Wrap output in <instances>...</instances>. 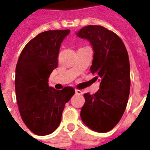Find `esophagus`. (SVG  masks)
Masks as SVG:
<instances>
[{"label":"esophagus","instance_id":"esophagus-1","mask_svg":"<svg viewBox=\"0 0 150 150\" xmlns=\"http://www.w3.org/2000/svg\"><path fill=\"white\" fill-rule=\"evenodd\" d=\"M75 94H82V91L80 90H75Z\"/></svg>","mask_w":150,"mask_h":150}]
</instances>
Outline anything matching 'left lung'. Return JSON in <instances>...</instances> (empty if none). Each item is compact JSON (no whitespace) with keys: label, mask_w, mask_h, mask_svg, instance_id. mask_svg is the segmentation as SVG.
Segmentation results:
<instances>
[{"label":"left lung","mask_w":150,"mask_h":150,"mask_svg":"<svg viewBox=\"0 0 150 150\" xmlns=\"http://www.w3.org/2000/svg\"><path fill=\"white\" fill-rule=\"evenodd\" d=\"M93 47L90 71L100 78L99 90L84 94L81 111L84 124L93 131L107 132L119 123L130 92V64L127 49L119 36L102 26H85L76 33ZM94 77V78H95Z\"/></svg>","instance_id":"left-lung-1"}]
</instances>
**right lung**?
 I'll return each instance as SVG.
<instances>
[{
  "label": "right lung",
  "instance_id": "add662e5",
  "mask_svg": "<svg viewBox=\"0 0 150 150\" xmlns=\"http://www.w3.org/2000/svg\"><path fill=\"white\" fill-rule=\"evenodd\" d=\"M69 30L39 34L23 48L15 74V91L22 120L33 133L51 134L59 127L65 103L75 90H57L48 86V78L58 65L60 44Z\"/></svg>",
  "mask_w": 150,
  "mask_h": 150
}]
</instances>
